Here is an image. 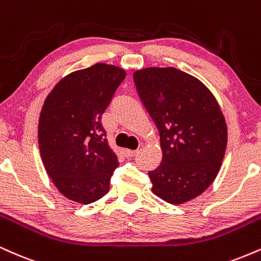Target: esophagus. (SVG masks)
<instances>
[{
    "label": "esophagus",
    "instance_id": "esophagus-1",
    "mask_svg": "<svg viewBox=\"0 0 261 261\" xmlns=\"http://www.w3.org/2000/svg\"><path fill=\"white\" fill-rule=\"evenodd\" d=\"M137 154V150H130V149H125V155L127 156V158H133Z\"/></svg>",
    "mask_w": 261,
    "mask_h": 261
}]
</instances>
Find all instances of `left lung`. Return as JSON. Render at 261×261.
<instances>
[{"label":"left lung","instance_id":"left-lung-1","mask_svg":"<svg viewBox=\"0 0 261 261\" xmlns=\"http://www.w3.org/2000/svg\"><path fill=\"white\" fill-rule=\"evenodd\" d=\"M137 92L161 136L162 163L149 171L152 191L171 204L196 198L220 170L227 126L208 87L176 68L134 73Z\"/></svg>","mask_w":261,"mask_h":261}]
</instances>
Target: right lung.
I'll return each mask as SVG.
<instances>
[{"label": "right lung", "mask_w": 261, "mask_h": 261, "mask_svg": "<svg viewBox=\"0 0 261 261\" xmlns=\"http://www.w3.org/2000/svg\"><path fill=\"white\" fill-rule=\"evenodd\" d=\"M125 76L124 69L97 63L63 77L46 97L37 131L41 159L68 199L90 204L108 193L119 163L100 118Z\"/></svg>", "instance_id": "add662e5"}]
</instances>
